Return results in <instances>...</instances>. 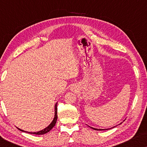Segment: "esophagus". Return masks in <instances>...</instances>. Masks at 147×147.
Here are the masks:
<instances>
[{
    "label": "esophagus",
    "instance_id": "1",
    "mask_svg": "<svg viewBox=\"0 0 147 147\" xmlns=\"http://www.w3.org/2000/svg\"><path fill=\"white\" fill-rule=\"evenodd\" d=\"M73 90H74V91H76V89H74Z\"/></svg>",
    "mask_w": 147,
    "mask_h": 147
}]
</instances>
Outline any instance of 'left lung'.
I'll return each mask as SVG.
<instances>
[{
  "mask_svg": "<svg viewBox=\"0 0 147 147\" xmlns=\"http://www.w3.org/2000/svg\"><path fill=\"white\" fill-rule=\"evenodd\" d=\"M120 124H122V123H120ZM90 128H92V129H94V130H108V129H110V128H108V129H98V128H93V127H91V126H90ZM115 127V126H114V127H112V128H114Z\"/></svg>",
  "mask_w": 147,
  "mask_h": 147,
  "instance_id": "1",
  "label": "left lung"
}]
</instances>
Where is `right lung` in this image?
<instances>
[{
  "label": "right lung",
  "instance_id": "obj_1",
  "mask_svg": "<svg viewBox=\"0 0 147 147\" xmlns=\"http://www.w3.org/2000/svg\"><path fill=\"white\" fill-rule=\"evenodd\" d=\"M57 102L55 104V116H54V118L53 120H52V122H51V124H49V126H47V127L44 128V129L40 130V131H38V132H27V131H25V130H21L20 129V128H17L19 130H21L22 132H27V133H30V134H38V135H40V134H44L45 133H47L48 132H49L50 130H51L52 128L54 127V126L56 124V122H57Z\"/></svg>",
  "mask_w": 147,
  "mask_h": 147
}]
</instances>
